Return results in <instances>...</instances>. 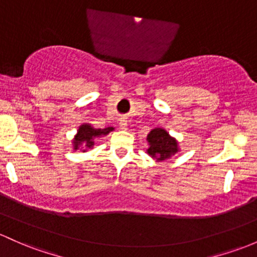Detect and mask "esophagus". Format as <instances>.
Wrapping results in <instances>:
<instances>
[{"label": "esophagus", "mask_w": 257, "mask_h": 257, "mask_svg": "<svg viewBox=\"0 0 257 257\" xmlns=\"http://www.w3.org/2000/svg\"><path fill=\"white\" fill-rule=\"evenodd\" d=\"M118 126H120L121 130H127V120H125V118H121L120 122H118Z\"/></svg>", "instance_id": "1"}]
</instances>
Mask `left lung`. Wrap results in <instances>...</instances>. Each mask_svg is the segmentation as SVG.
<instances>
[{"label": "left lung", "mask_w": 257, "mask_h": 257, "mask_svg": "<svg viewBox=\"0 0 257 257\" xmlns=\"http://www.w3.org/2000/svg\"><path fill=\"white\" fill-rule=\"evenodd\" d=\"M150 142L148 153L157 158V161H165L178 152V143L169 136L165 130L154 128L147 136Z\"/></svg>", "instance_id": "obj_1"}]
</instances>
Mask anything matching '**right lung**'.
Masks as SVG:
<instances>
[{"label":"right lung","mask_w":257,"mask_h":257,"mask_svg":"<svg viewBox=\"0 0 257 257\" xmlns=\"http://www.w3.org/2000/svg\"><path fill=\"white\" fill-rule=\"evenodd\" d=\"M112 127H106V128H93L90 125H82L78 130V134H77L76 139H74L73 143H74V150L78 148L79 145L84 143L85 148H90L93 147L94 145V137L101 136V135H106L109 134L110 131H112Z\"/></svg>","instance_id":"add662e5"}]
</instances>
